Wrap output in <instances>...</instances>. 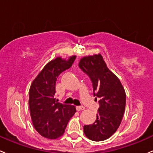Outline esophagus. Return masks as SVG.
Instances as JSON below:
<instances>
[{
	"instance_id": "obj_1",
	"label": "esophagus",
	"mask_w": 153,
	"mask_h": 153,
	"mask_svg": "<svg viewBox=\"0 0 153 153\" xmlns=\"http://www.w3.org/2000/svg\"><path fill=\"white\" fill-rule=\"evenodd\" d=\"M76 109L78 111H83V110L85 109V108H84V106H77Z\"/></svg>"
}]
</instances>
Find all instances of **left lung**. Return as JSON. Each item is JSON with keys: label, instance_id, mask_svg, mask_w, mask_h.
<instances>
[{"label": "left lung", "instance_id": "8db88e82", "mask_svg": "<svg viewBox=\"0 0 153 153\" xmlns=\"http://www.w3.org/2000/svg\"><path fill=\"white\" fill-rule=\"evenodd\" d=\"M78 65L90 76L95 100L99 98L100 105L96 121L84 126V134L93 141L107 140L116 132L123 117L126 99L124 87L101 54L84 56Z\"/></svg>", "mask_w": 153, "mask_h": 153}]
</instances>
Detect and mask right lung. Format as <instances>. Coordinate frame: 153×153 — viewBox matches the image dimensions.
I'll return each mask as SVG.
<instances>
[{
  "label": "right lung",
  "mask_w": 153,
  "mask_h": 153,
  "mask_svg": "<svg viewBox=\"0 0 153 153\" xmlns=\"http://www.w3.org/2000/svg\"><path fill=\"white\" fill-rule=\"evenodd\" d=\"M75 55L67 58L57 57L48 62L29 90V108L33 125L37 132L48 139H57L64 134L68 122L76 108L56 101L55 84L62 72L72 66Z\"/></svg>",
  "instance_id": "add662e5"
}]
</instances>
